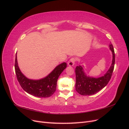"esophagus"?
I'll return each instance as SVG.
<instances>
[{
  "label": "esophagus",
  "mask_w": 129,
  "mask_h": 129,
  "mask_svg": "<svg viewBox=\"0 0 129 129\" xmlns=\"http://www.w3.org/2000/svg\"><path fill=\"white\" fill-rule=\"evenodd\" d=\"M75 58L74 57H72L68 62V63H67L68 65L69 66H73L74 65V64H75Z\"/></svg>",
  "instance_id": "1"
}]
</instances>
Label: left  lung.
Listing matches in <instances>:
<instances>
[{
  "label": "left lung",
  "instance_id": "left-lung-1",
  "mask_svg": "<svg viewBox=\"0 0 129 129\" xmlns=\"http://www.w3.org/2000/svg\"><path fill=\"white\" fill-rule=\"evenodd\" d=\"M109 47L112 53V63L110 68L104 76L98 78L87 76L82 66H79L76 67L75 89L76 91L80 95L87 96L95 94L106 86L110 80L114 69L115 55L111 44L109 45Z\"/></svg>",
  "mask_w": 129,
  "mask_h": 129
}]
</instances>
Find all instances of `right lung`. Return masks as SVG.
<instances>
[{
  "instance_id": "right-lung-1",
  "label": "right lung",
  "mask_w": 129,
  "mask_h": 129,
  "mask_svg": "<svg viewBox=\"0 0 129 129\" xmlns=\"http://www.w3.org/2000/svg\"><path fill=\"white\" fill-rule=\"evenodd\" d=\"M14 67L17 80L21 88L33 96L46 98L53 95L56 91L57 79L67 67V63L63 62L58 65L48 76L38 80L29 79L21 72L18 65L17 54Z\"/></svg>"
}]
</instances>
